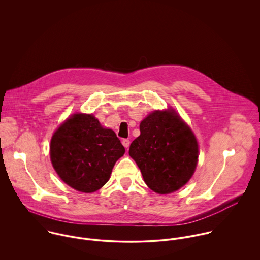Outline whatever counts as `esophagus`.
<instances>
[{
  "instance_id": "1",
  "label": "esophagus",
  "mask_w": 260,
  "mask_h": 260,
  "mask_svg": "<svg viewBox=\"0 0 260 260\" xmlns=\"http://www.w3.org/2000/svg\"><path fill=\"white\" fill-rule=\"evenodd\" d=\"M122 144L125 148H128L130 146V140L129 139H123L122 140Z\"/></svg>"
}]
</instances>
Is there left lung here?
Here are the masks:
<instances>
[{
    "mask_svg": "<svg viewBox=\"0 0 260 260\" xmlns=\"http://www.w3.org/2000/svg\"><path fill=\"white\" fill-rule=\"evenodd\" d=\"M129 155L149 188L168 194L192 177L198 161V143L173 109L154 111L141 121L140 136L131 143Z\"/></svg>",
    "mask_w": 260,
    "mask_h": 260,
    "instance_id": "1",
    "label": "left lung"
}]
</instances>
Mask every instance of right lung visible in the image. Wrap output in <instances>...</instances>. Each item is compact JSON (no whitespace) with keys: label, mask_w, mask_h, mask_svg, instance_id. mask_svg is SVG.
<instances>
[{"label":"right lung","mask_w":260,"mask_h":260,"mask_svg":"<svg viewBox=\"0 0 260 260\" xmlns=\"http://www.w3.org/2000/svg\"><path fill=\"white\" fill-rule=\"evenodd\" d=\"M125 148L111 129L103 128L92 114L68 118L51 139L50 157L59 177L80 192L105 185Z\"/></svg>","instance_id":"add662e5"}]
</instances>
